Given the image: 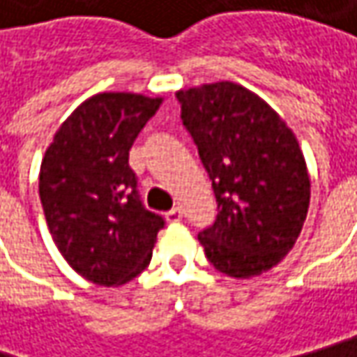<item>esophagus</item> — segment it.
I'll return each instance as SVG.
<instances>
[{"label":"esophagus","mask_w":357,"mask_h":357,"mask_svg":"<svg viewBox=\"0 0 357 357\" xmlns=\"http://www.w3.org/2000/svg\"><path fill=\"white\" fill-rule=\"evenodd\" d=\"M165 220H167L169 224H178V222H181V209H169V211L165 213Z\"/></svg>","instance_id":"34e87169"}]
</instances>
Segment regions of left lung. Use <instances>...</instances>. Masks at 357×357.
Instances as JSON below:
<instances>
[{
  "label": "left lung",
  "instance_id": "obj_1",
  "mask_svg": "<svg viewBox=\"0 0 357 357\" xmlns=\"http://www.w3.org/2000/svg\"><path fill=\"white\" fill-rule=\"evenodd\" d=\"M178 100L220 209L197 240L218 271L238 280L261 275L296 245L310 208L296 133L234 82L179 89Z\"/></svg>",
  "mask_w": 357,
  "mask_h": 357
}]
</instances>
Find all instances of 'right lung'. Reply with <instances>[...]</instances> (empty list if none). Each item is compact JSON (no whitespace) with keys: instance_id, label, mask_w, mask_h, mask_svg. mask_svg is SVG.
Wrapping results in <instances>:
<instances>
[{"instance_id":"add662e5","label":"right lung","mask_w":357,"mask_h":357,"mask_svg":"<svg viewBox=\"0 0 357 357\" xmlns=\"http://www.w3.org/2000/svg\"><path fill=\"white\" fill-rule=\"evenodd\" d=\"M163 98L103 91L59 126L39 167V197L59 254L96 286L148 268L163 218L142 206L130 149Z\"/></svg>"}]
</instances>
